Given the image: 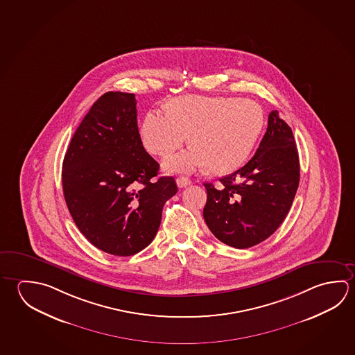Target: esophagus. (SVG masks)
Masks as SVG:
<instances>
[{
  "mask_svg": "<svg viewBox=\"0 0 355 355\" xmlns=\"http://www.w3.org/2000/svg\"><path fill=\"white\" fill-rule=\"evenodd\" d=\"M191 184V180H188L187 177H178L177 178V186L180 188H184V187L189 186Z\"/></svg>",
  "mask_w": 355,
  "mask_h": 355,
  "instance_id": "34e87169",
  "label": "esophagus"
}]
</instances>
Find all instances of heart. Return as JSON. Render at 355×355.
Listing matches in <instances>:
<instances>
[{
    "label": "heart",
    "mask_w": 355,
    "mask_h": 355,
    "mask_svg": "<svg viewBox=\"0 0 355 355\" xmlns=\"http://www.w3.org/2000/svg\"><path fill=\"white\" fill-rule=\"evenodd\" d=\"M264 125L261 106L248 98L183 96L171 101L167 111L144 114L139 136L153 156H171L191 135L194 146L164 163L167 172L191 173L209 164L217 173L238 168L254 147Z\"/></svg>",
    "instance_id": "b5f03b06"
}]
</instances>
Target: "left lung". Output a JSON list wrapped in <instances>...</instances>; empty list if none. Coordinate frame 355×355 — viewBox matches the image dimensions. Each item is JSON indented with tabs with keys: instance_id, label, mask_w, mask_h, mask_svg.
Here are the masks:
<instances>
[{
	"instance_id": "8db88e82",
	"label": "left lung",
	"mask_w": 355,
	"mask_h": 355,
	"mask_svg": "<svg viewBox=\"0 0 355 355\" xmlns=\"http://www.w3.org/2000/svg\"><path fill=\"white\" fill-rule=\"evenodd\" d=\"M299 157L292 128L278 111L254 156L242 168L220 178V189L205 183L203 217L220 242L234 248L253 247L272 236L292 207L299 186Z\"/></svg>"
}]
</instances>
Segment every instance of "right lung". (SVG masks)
Returning a JSON list of instances; mask_svg holds the SVG:
<instances>
[{
    "label": "right lung",
    "mask_w": 355,
    "mask_h": 355,
    "mask_svg": "<svg viewBox=\"0 0 355 355\" xmlns=\"http://www.w3.org/2000/svg\"><path fill=\"white\" fill-rule=\"evenodd\" d=\"M133 94L107 92L71 139L62 164L63 196L88 242L128 257L156 236L164 203L177 193L173 177L144 150Z\"/></svg>",
    "instance_id": "add662e5"
}]
</instances>
